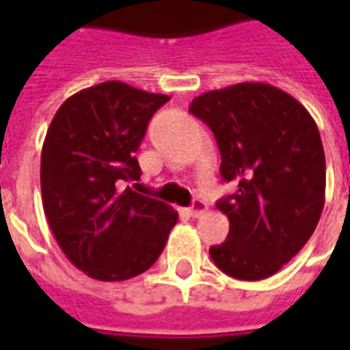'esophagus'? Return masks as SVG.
Masks as SVG:
<instances>
[{
  "label": "esophagus",
  "instance_id": "obj_1",
  "mask_svg": "<svg viewBox=\"0 0 350 350\" xmlns=\"http://www.w3.org/2000/svg\"><path fill=\"white\" fill-rule=\"evenodd\" d=\"M206 210H208L206 202H202V200H198V198H197V200H195V202L191 204V208L187 210V213H189L191 217H200V215H202Z\"/></svg>",
  "mask_w": 350,
  "mask_h": 350
}]
</instances>
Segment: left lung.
<instances>
[{
	"instance_id": "left-lung-1",
	"label": "left lung",
	"mask_w": 350,
	"mask_h": 350,
	"mask_svg": "<svg viewBox=\"0 0 350 350\" xmlns=\"http://www.w3.org/2000/svg\"><path fill=\"white\" fill-rule=\"evenodd\" d=\"M189 112L212 129L221 178L236 185L217 200L230 230L210 257L230 278H270L306 245L323 213L326 161L315 120L264 82L202 93Z\"/></svg>"
}]
</instances>
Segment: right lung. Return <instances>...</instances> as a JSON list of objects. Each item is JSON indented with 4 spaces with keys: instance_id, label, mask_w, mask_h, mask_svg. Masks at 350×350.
<instances>
[{
    "instance_id": "1",
    "label": "right lung",
    "mask_w": 350,
    "mask_h": 350,
    "mask_svg": "<svg viewBox=\"0 0 350 350\" xmlns=\"http://www.w3.org/2000/svg\"><path fill=\"white\" fill-rule=\"evenodd\" d=\"M168 95L118 80L75 93L57 108L41 153L42 208L59 247L99 281L146 271L165 250L178 213L133 191L137 150Z\"/></svg>"
}]
</instances>
